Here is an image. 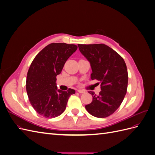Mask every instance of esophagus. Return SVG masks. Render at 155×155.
<instances>
[{
    "instance_id": "1",
    "label": "esophagus",
    "mask_w": 155,
    "mask_h": 155,
    "mask_svg": "<svg viewBox=\"0 0 155 155\" xmlns=\"http://www.w3.org/2000/svg\"><path fill=\"white\" fill-rule=\"evenodd\" d=\"M78 92L79 93L82 94V93L85 92V91L83 90V89H78Z\"/></svg>"
}]
</instances>
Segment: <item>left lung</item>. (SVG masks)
<instances>
[{
  "mask_svg": "<svg viewBox=\"0 0 155 155\" xmlns=\"http://www.w3.org/2000/svg\"><path fill=\"white\" fill-rule=\"evenodd\" d=\"M80 52L90 62L92 80L101 81V92L92 95V101L85 105L87 110L97 118L113 114L122 103L128 84V73L124 59L104 44L78 45Z\"/></svg>",
  "mask_w": 155,
  "mask_h": 155,
  "instance_id": "1",
  "label": "left lung"
}]
</instances>
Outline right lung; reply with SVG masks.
Here are the masks:
<instances>
[{
    "label": "right lung",
    "instance_id": "add662e5",
    "mask_svg": "<svg viewBox=\"0 0 155 155\" xmlns=\"http://www.w3.org/2000/svg\"><path fill=\"white\" fill-rule=\"evenodd\" d=\"M78 46L66 43H51L37 54L29 68L26 78V92L31 106L45 118H55L66 109L74 89H58L56 76L61 72L67 60Z\"/></svg>",
    "mask_w": 155,
    "mask_h": 155
}]
</instances>
